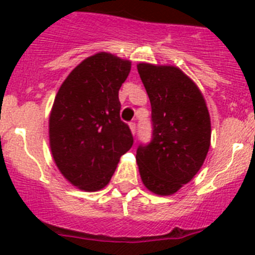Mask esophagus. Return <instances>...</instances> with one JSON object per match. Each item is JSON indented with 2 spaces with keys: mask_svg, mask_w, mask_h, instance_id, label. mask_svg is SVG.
Instances as JSON below:
<instances>
[{
  "mask_svg": "<svg viewBox=\"0 0 255 255\" xmlns=\"http://www.w3.org/2000/svg\"><path fill=\"white\" fill-rule=\"evenodd\" d=\"M129 128H130V130H131L132 135H134L135 132H136V124H135V121H131V123L129 124Z\"/></svg>",
  "mask_w": 255,
  "mask_h": 255,
  "instance_id": "34e87169",
  "label": "esophagus"
}]
</instances>
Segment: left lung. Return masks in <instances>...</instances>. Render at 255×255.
<instances>
[{
    "label": "left lung",
    "mask_w": 255,
    "mask_h": 255,
    "mask_svg": "<svg viewBox=\"0 0 255 255\" xmlns=\"http://www.w3.org/2000/svg\"><path fill=\"white\" fill-rule=\"evenodd\" d=\"M152 106L153 136L136 150L144 186L172 195L197 175L211 145V117L203 94L176 66L138 64Z\"/></svg>",
    "instance_id": "obj_1"
}]
</instances>
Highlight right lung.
Segmentation results:
<instances>
[{
    "label": "right lung",
    "mask_w": 255,
    "mask_h": 255,
    "mask_svg": "<svg viewBox=\"0 0 255 255\" xmlns=\"http://www.w3.org/2000/svg\"><path fill=\"white\" fill-rule=\"evenodd\" d=\"M130 69L129 60L98 52L82 61L56 94L48 123L52 157L80 190L105 188L131 148L134 139L121 121L119 101Z\"/></svg>",
    "instance_id": "right-lung-1"
}]
</instances>
